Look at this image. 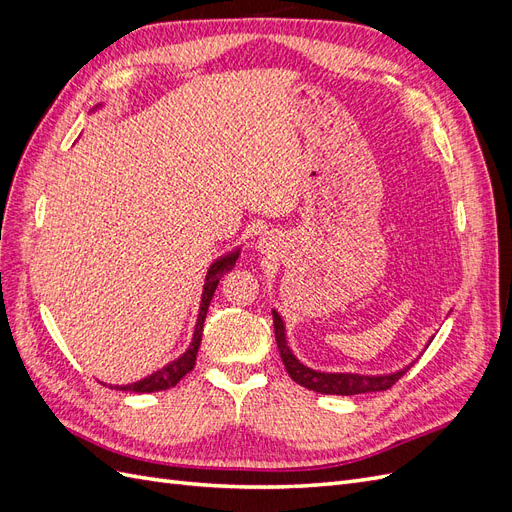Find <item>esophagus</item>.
Segmentation results:
<instances>
[{"instance_id": "34e87169", "label": "esophagus", "mask_w": 512, "mask_h": 512, "mask_svg": "<svg viewBox=\"0 0 512 512\" xmlns=\"http://www.w3.org/2000/svg\"><path fill=\"white\" fill-rule=\"evenodd\" d=\"M258 245H262V247H267V245H265V239H262V243H258Z\"/></svg>"}]
</instances>
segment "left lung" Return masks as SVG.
Instances as JSON below:
<instances>
[{
  "instance_id": "obj_1",
  "label": "left lung",
  "mask_w": 512,
  "mask_h": 512,
  "mask_svg": "<svg viewBox=\"0 0 512 512\" xmlns=\"http://www.w3.org/2000/svg\"><path fill=\"white\" fill-rule=\"evenodd\" d=\"M273 327H275V342L277 348H280V356H282V363L288 371V376L305 386L309 391H316V393H324V395H361V393H376V391H386L391 389V386L406 374L410 369L404 367L399 371H393V374H380V376H367V374H329V371H316L312 367L303 365L297 356L292 354L288 342H286V327H284V320L282 316L275 312L273 309Z\"/></svg>"
}]
</instances>
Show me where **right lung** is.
<instances>
[{"mask_svg":"<svg viewBox=\"0 0 512 512\" xmlns=\"http://www.w3.org/2000/svg\"><path fill=\"white\" fill-rule=\"evenodd\" d=\"M239 258V247L235 252L230 254H224L220 256L218 260L213 262V265L209 267L207 271V277H205V286H203V297H200V309H198V318H196V327H194V335H192V344L190 348L185 350L179 359H175L173 363L164 365L162 369L153 371L151 376L138 380V382H132V384H123V386H111V389H117V391H134V393H153V391H166L170 389V386H175L185 374H190V371L194 369L196 365V354H198V348H200V339H203V327H205V318H207V312H209V303L213 299V292L215 288H218L222 277L235 267V262Z\"/></svg>","mask_w":512,"mask_h":512,"instance_id":"right-lung-1","label":"right lung"}]
</instances>
